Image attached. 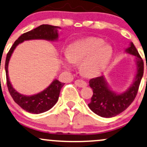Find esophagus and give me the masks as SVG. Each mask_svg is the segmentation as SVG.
I'll return each mask as SVG.
<instances>
[{
	"instance_id": "34e87169",
	"label": "esophagus",
	"mask_w": 147,
	"mask_h": 147,
	"mask_svg": "<svg viewBox=\"0 0 147 147\" xmlns=\"http://www.w3.org/2000/svg\"><path fill=\"white\" fill-rule=\"evenodd\" d=\"M75 84L77 86L80 87V88H83V87H86L87 86L86 82L82 80H77L75 82Z\"/></svg>"
}]
</instances>
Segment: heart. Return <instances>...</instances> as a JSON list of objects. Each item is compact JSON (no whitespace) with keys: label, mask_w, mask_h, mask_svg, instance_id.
Masks as SVG:
<instances>
[{"label":"heart","mask_w":147,"mask_h":147,"mask_svg":"<svg viewBox=\"0 0 147 147\" xmlns=\"http://www.w3.org/2000/svg\"><path fill=\"white\" fill-rule=\"evenodd\" d=\"M112 55L110 46L104 45L99 38H89L75 42L67 50L65 65L70 68L72 63H82V70L88 76L100 73L107 67Z\"/></svg>","instance_id":"obj_1"}]
</instances>
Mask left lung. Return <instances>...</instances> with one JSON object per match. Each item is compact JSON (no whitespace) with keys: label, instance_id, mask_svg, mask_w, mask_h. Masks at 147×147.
Returning <instances> with one entry per match:
<instances>
[{"label":"left lung","instance_id":"left-lung-1","mask_svg":"<svg viewBox=\"0 0 147 147\" xmlns=\"http://www.w3.org/2000/svg\"><path fill=\"white\" fill-rule=\"evenodd\" d=\"M126 51L136 57L138 65V71L133 84L126 91L121 94L114 93L109 88L102 76L90 80L89 86L93 89V94L88 105L95 114L100 117L111 118L118 115L126 109L136 97L144 74V61L133 42L130 43Z\"/></svg>","mask_w":147,"mask_h":147}]
</instances>
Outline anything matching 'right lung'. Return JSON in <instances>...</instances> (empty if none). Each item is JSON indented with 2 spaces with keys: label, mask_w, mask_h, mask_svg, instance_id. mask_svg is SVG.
<instances>
[{
  "label": "right lung",
  "mask_w": 147,
  "mask_h": 147,
  "mask_svg": "<svg viewBox=\"0 0 147 147\" xmlns=\"http://www.w3.org/2000/svg\"><path fill=\"white\" fill-rule=\"evenodd\" d=\"M57 28L59 27L48 25V24H42L35 29H33L32 30L24 33L14 42L6 56L5 68L8 91L12 98H13L14 102L18 104L22 109L29 113L40 114L51 109L59 100L61 89L65 84V83H62L59 80H55L50 84L49 87L38 94L30 96L22 95L14 90L9 80L7 67L9 59L16 47L19 43L24 42V40L33 39H44L47 40H56L59 35L57 30H56Z\"/></svg>",
  "instance_id": "obj_1"
}]
</instances>
